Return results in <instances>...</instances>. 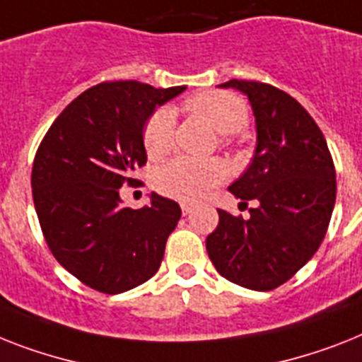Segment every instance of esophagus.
<instances>
[{
    "mask_svg": "<svg viewBox=\"0 0 362 362\" xmlns=\"http://www.w3.org/2000/svg\"><path fill=\"white\" fill-rule=\"evenodd\" d=\"M192 205H190V203H181V211H183V214L185 216H187V214H190L192 213Z\"/></svg>",
    "mask_w": 362,
    "mask_h": 362,
    "instance_id": "34e87169",
    "label": "esophagus"
}]
</instances>
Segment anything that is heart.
I'll list each match as a JSON object with an SVG mask.
<instances>
[{
	"label": "heart",
	"instance_id": "b5f03b06",
	"mask_svg": "<svg viewBox=\"0 0 362 362\" xmlns=\"http://www.w3.org/2000/svg\"><path fill=\"white\" fill-rule=\"evenodd\" d=\"M187 107L223 134V144H231L229 134L244 129L250 118L246 101L233 92H202L192 95ZM142 144L149 159H160L174 148V110L170 107H160L149 115L142 129ZM223 179L226 166L220 160L177 157L155 172L153 185L168 198L192 203L205 198Z\"/></svg>",
	"mask_w": 362,
	"mask_h": 362
}]
</instances>
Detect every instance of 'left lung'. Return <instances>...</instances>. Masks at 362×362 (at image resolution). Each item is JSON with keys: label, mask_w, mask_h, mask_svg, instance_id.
<instances>
[{"label": "left lung", "mask_w": 362, "mask_h": 362, "mask_svg": "<svg viewBox=\"0 0 362 362\" xmlns=\"http://www.w3.org/2000/svg\"><path fill=\"white\" fill-rule=\"evenodd\" d=\"M247 95L257 124L250 168L229 187L250 218L218 211L207 253L220 276L252 291L286 283L320 247L335 207V164L320 127L286 92L261 81L231 79Z\"/></svg>", "instance_id": "obj_1"}]
</instances>
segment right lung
I'll list each match as a JSON object with an SVG mask.
<instances>
[{
  "instance_id": "add662e5",
  "label": "right lung",
  "mask_w": 362,
  "mask_h": 362,
  "mask_svg": "<svg viewBox=\"0 0 362 362\" xmlns=\"http://www.w3.org/2000/svg\"><path fill=\"white\" fill-rule=\"evenodd\" d=\"M187 86L155 88L105 81L71 101L44 134L33 160V202L46 244L83 285L120 294L157 274L181 209L151 194L148 207L122 205V185L139 183L148 160L149 115Z\"/></svg>"
}]
</instances>
